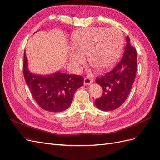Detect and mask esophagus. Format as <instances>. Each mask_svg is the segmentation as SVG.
Wrapping results in <instances>:
<instances>
[{
	"label": "esophagus",
	"instance_id": "1",
	"mask_svg": "<svg viewBox=\"0 0 160 160\" xmlns=\"http://www.w3.org/2000/svg\"><path fill=\"white\" fill-rule=\"evenodd\" d=\"M93 79H92L91 78H90V77H86L84 79V84L88 85H90V84H91L92 83H93Z\"/></svg>",
	"mask_w": 160,
	"mask_h": 160
}]
</instances>
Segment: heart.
<instances>
[{
    "label": "heart",
    "instance_id": "b5f03b06",
    "mask_svg": "<svg viewBox=\"0 0 160 160\" xmlns=\"http://www.w3.org/2000/svg\"><path fill=\"white\" fill-rule=\"evenodd\" d=\"M71 39L75 51L70 55L71 63L79 68L88 57L89 65L97 72L108 69L115 63L123 45V34L115 28H85L75 32Z\"/></svg>",
    "mask_w": 160,
    "mask_h": 160
}]
</instances>
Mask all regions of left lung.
<instances>
[{
  "label": "left lung",
  "mask_w": 160,
  "mask_h": 160,
  "mask_svg": "<svg viewBox=\"0 0 160 160\" xmlns=\"http://www.w3.org/2000/svg\"><path fill=\"white\" fill-rule=\"evenodd\" d=\"M126 46L120 62L108 73L95 79L103 89V94L95 101L101 111L116 109L122 105L132 89L137 71V52L126 37Z\"/></svg>",
  "instance_id": "8db88e82"
}]
</instances>
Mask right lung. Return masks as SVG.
<instances>
[{
    "label": "right lung",
    "instance_id": "right-lung-1",
    "mask_svg": "<svg viewBox=\"0 0 160 160\" xmlns=\"http://www.w3.org/2000/svg\"><path fill=\"white\" fill-rule=\"evenodd\" d=\"M23 74L31 94L40 107L51 112H61L68 109L75 91L83 85V77L59 71L49 75L33 74L28 69L24 52Z\"/></svg>",
    "mask_w": 160,
    "mask_h": 160
}]
</instances>
